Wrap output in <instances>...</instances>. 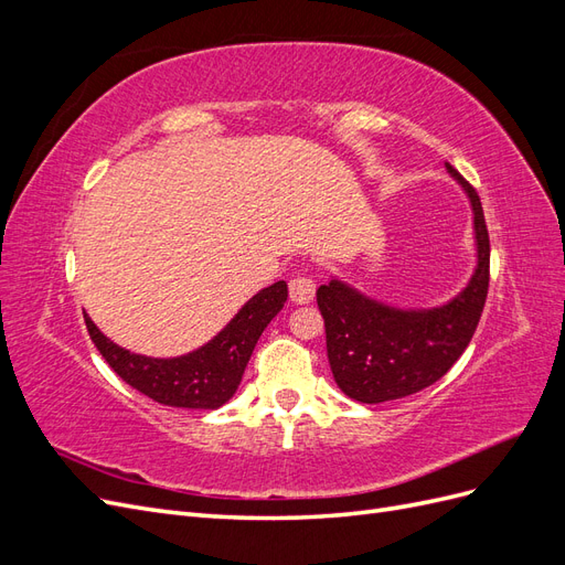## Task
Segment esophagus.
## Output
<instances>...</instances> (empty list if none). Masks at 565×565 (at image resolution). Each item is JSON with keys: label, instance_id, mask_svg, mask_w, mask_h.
Listing matches in <instances>:
<instances>
[{"label": "esophagus", "instance_id": "34e87169", "mask_svg": "<svg viewBox=\"0 0 565 565\" xmlns=\"http://www.w3.org/2000/svg\"><path fill=\"white\" fill-rule=\"evenodd\" d=\"M316 295V285L311 278L306 276H295L289 280V299L295 303H311Z\"/></svg>", "mask_w": 565, "mask_h": 565}]
</instances>
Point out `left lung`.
<instances>
[{
	"label": "left lung",
	"mask_w": 565,
	"mask_h": 565,
	"mask_svg": "<svg viewBox=\"0 0 565 565\" xmlns=\"http://www.w3.org/2000/svg\"><path fill=\"white\" fill-rule=\"evenodd\" d=\"M473 210L476 268L457 297L434 309H396L332 278L318 287L328 358L337 386L358 403L405 398L438 382L465 353L481 320L490 282V237L481 198L457 169Z\"/></svg>",
	"instance_id": "obj_1"
}]
</instances>
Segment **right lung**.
<instances>
[{
    "instance_id": "add662e5",
    "label": "right lung",
    "mask_w": 565,
    "mask_h": 565,
    "mask_svg": "<svg viewBox=\"0 0 565 565\" xmlns=\"http://www.w3.org/2000/svg\"><path fill=\"white\" fill-rule=\"evenodd\" d=\"M287 301V282L278 280L256 292L207 344L179 358H150L117 347L84 316L89 337L106 363L136 391L172 407L216 409L241 386L249 355L266 324Z\"/></svg>"
}]
</instances>
